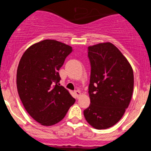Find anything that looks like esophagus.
I'll use <instances>...</instances> for the list:
<instances>
[{
    "instance_id": "esophagus-1",
    "label": "esophagus",
    "mask_w": 151,
    "mask_h": 151,
    "mask_svg": "<svg viewBox=\"0 0 151 151\" xmlns=\"http://www.w3.org/2000/svg\"><path fill=\"white\" fill-rule=\"evenodd\" d=\"M74 93H75V96H77V98L80 97V96H81V91H80V90H75V91H74Z\"/></svg>"
}]
</instances>
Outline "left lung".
I'll list each match as a JSON object with an SVG mask.
<instances>
[{"label":"left lung","mask_w":151,"mask_h":151,"mask_svg":"<svg viewBox=\"0 0 151 151\" xmlns=\"http://www.w3.org/2000/svg\"><path fill=\"white\" fill-rule=\"evenodd\" d=\"M91 74L89 107L84 110L86 120L96 129L116 124L129 107L134 87L131 65L110 42L88 47Z\"/></svg>","instance_id":"1"}]
</instances>
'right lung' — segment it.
<instances>
[{
    "mask_svg": "<svg viewBox=\"0 0 151 151\" xmlns=\"http://www.w3.org/2000/svg\"><path fill=\"white\" fill-rule=\"evenodd\" d=\"M72 47L55 40H44L28 47L16 73L19 96L29 115L43 126L60 122L75 99L58 85L59 74Z\"/></svg>",
    "mask_w": 151,
    "mask_h": 151,
    "instance_id": "obj_1",
    "label": "right lung"
}]
</instances>
